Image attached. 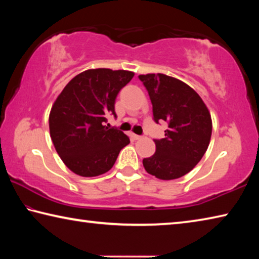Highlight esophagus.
I'll use <instances>...</instances> for the list:
<instances>
[{"label": "esophagus", "mask_w": 259, "mask_h": 259, "mask_svg": "<svg viewBox=\"0 0 259 259\" xmlns=\"http://www.w3.org/2000/svg\"><path fill=\"white\" fill-rule=\"evenodd\" d=\"M133 138H134L135 140H138V139L142 138V136H139V135H133Z\"/></svg>", "instance_id": "34e87169"}]
</instances>
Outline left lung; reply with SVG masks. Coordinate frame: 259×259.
<instances>
[{
    "label": "left lung",
    "mask_w": 259,
    "mask_h": 259,
    "mask_svg": "<svg viewBox=\"0 0 259 259\" xmlns=\"http://www.w3.org/2000/svg\"><path fill=\"white\" fill-rule=\"evenodd\" d=\"M148 91L153 119L168 122L164 138L154 139L156 151L143 160L146 171L163 181L190 172L202 159L211 138L212 122L200 96L186 83L164 74L139 75Z\"/></svg>",
    "instance_id": "1"
}]
</instances>
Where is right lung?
<instances>
[{
  "label": "right lung",
  "instance_id": "obj_1",
  "mask_svg": "<svg viewBox=\"0 0 259 259\" xmlns=\"http://www.w3.org/2000/svg\"><path fill=\"white\" fill-rule=\"evenodd\" d=\"M134 75L123 69H88L73 77L57 97L49 115L50 136L74 174L95 177L107 172L130 143L128 136L105 123L107 114L116 117V96Z\"/></svg>",
  "mask_w": 259,
  "mask_h": 259
}]
</instances>
